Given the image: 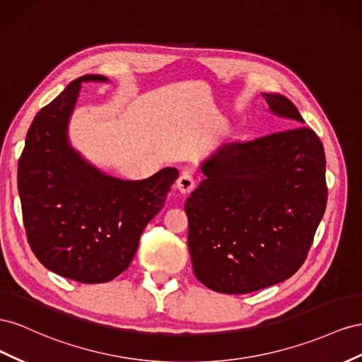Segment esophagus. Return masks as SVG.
I'll use <instances>...</instances> for the list:
<instances>
[{
	"mask_svg": "<svg viewBox=\"0 0 362 362\" xmlns=\"http://www.w3.org/2000/svg\"><path fill=\"white\" fill-rule=\"evenodd\" d=\"M175 187L182 192V194H189L195 188V179L192 177L191 173H182L179 175L177 182H175Z\"/></svg>",
	"mask_w": 362,
	"mask_h": 362,
	"instance_id": "1",
	"label": "esophagus"
}]
</instances>
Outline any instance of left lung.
<instances>
[{
    "label": "left lung",
    "mask_w": 362,
    "mask_h": 362,
    "mask_svg": "<svg viewBox=\"0 0 362 362\" xmlns=\"http://www.w3.org/2000/svg\"><path fill=\"white\" fill-rule=\"evenodd\" d=\"M264 97L297 127L226 144L203 162L206 179L185 204L194 274L216 293L247 294L291 277L326 209L322 141L286 97Z\"/></svg>",
    "instance_id": "left-lung-1"
}]
</instances>
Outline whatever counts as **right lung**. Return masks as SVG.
I'll return each instance as SVG.
<instances>
[{
  "label": "right lung",
  "instance_id": "1",
  "mask_svg": "<svg viewBox=\"0 0 362 362\" xmlns=\"http://www.w3.org/2000/svg\"><path fill=\"white\" fill-rule=\"evenodd\" d=\"M80 77L37 112L18 162L27 240L49 272L81 284L109 282L130 265L142 230L165 203L177 170L121 180L92 167L69 146L68 121Z\"/></svg>",
  "mask_w": 362,
  "mask_h": 362
}]
</instances>
